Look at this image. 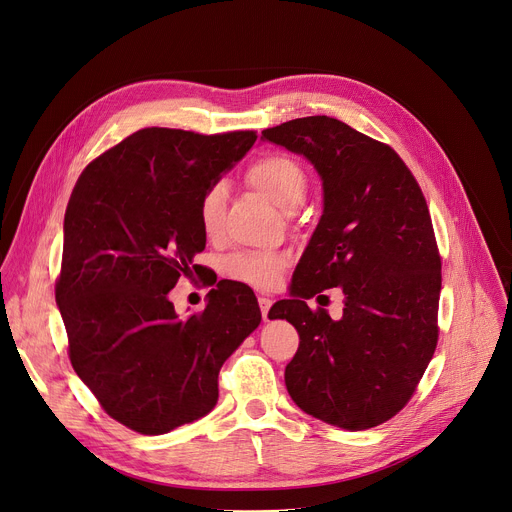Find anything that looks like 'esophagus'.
I'll list each match as a JSON object with an SVG mask.
<instances>
[{
    "mask_svg": "<svg viewBox=\"0 0 512 512\" xmlns=\"http://www.w3.org/2000/svg\"><path fill=\"white\" fill-rule=\"evenodd\" d=\"M257 300H259V309H261L263 321H267V315H269V306H271V302H274V300H271V298H269V296H265V294H261Z\"/></svg>",
    "mask_w": 512,
    "mask_h": 512,
    "instance_id": "esophagus-1",
    "label": "esophagus"
}]
</instances>
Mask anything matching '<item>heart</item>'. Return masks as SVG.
<instances>
[{
    "label": "heart",
    "instance_id": "obj_1",
    "mask_svg": "<svg viewBox=\"0 0 512 512\" xmlns=\"http://www.w3.org/2000/svg\"><path fill=\"white\" fill-rule=\"evenodd\" d=\"M247 181L271 199L284 212H294L304 201L309 189V175L300 160L290 154L274 152L255 160L247 170ZM226 214V189L224 183H214L203 191L197 216L203 234L210 241H218L224 228ZM290 259L286 253L269 251H241L232 253L224 261V274L234 280L255 288H274L284 278Z\"/></svg>",
    "mask_w": 512,
    "mask_h": 512
}]
</instances>
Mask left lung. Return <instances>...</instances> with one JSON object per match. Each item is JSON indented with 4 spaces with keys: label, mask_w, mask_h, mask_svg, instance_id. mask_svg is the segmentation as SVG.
Masks as SVG:
<instances>
[{
    "label": "left lung",
    "mask_w": 512,
    "mask_h": 512,
    "mask_svg": "<svg viewBox=\"0 0 512 512\" xmlns=\"http://www.w3.org/2000/svg\"><path fill=\"white\" fill-rule=\"evenodd\" d=\"M261 135L309 158L325 193L292 298L267 315L300 337L284 372L288 393L327 424L374 428L412 399L438 344L442 276L428 203L389 144L333 117L292 119ZM329 287L347 294L339 322L305 304Z\"/></svg>",
    "instance_id": "1"
}]
</instances>
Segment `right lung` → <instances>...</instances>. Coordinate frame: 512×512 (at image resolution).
<instances>
[{"instance_id": "1", "label": "right lung", "mask_w": 512, "mask_h": 512, "mask_svg": "<svg viewBox=\"0 0 512 512\" xmlns=\"http://www.w3.org/2000/svg\"><path fill=\"white\" fill-rule=\"evenodd\" d=\"M257 133L146 127L94 158L63 222L55 300L78 377L113 420L164 434L214 410L226 358L261 323L253 290L222 280L179 317L168 292L206 249L197 206Z\"/></svg>"}]
</instances>
